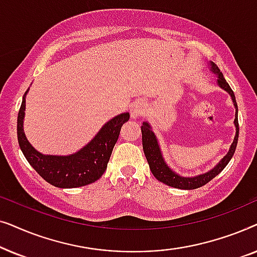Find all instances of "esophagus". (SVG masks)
<instances>
[{"instance_id":"esophagus-1","label":"esophagus","mask_w":257,"mask_h":257,"mask_svg":"<svg viewBox=\"0 0 257 257\" xmlns=\"http://www.w3.org/2000/svg\"><path fill=\"white\" fill-rule=\"evenodd\" d=\"M145 108L146 106L144 101H136V103H133L131 107V117L135 119L142 117L144 112H145Z\"/></svg>"}]
</instances>
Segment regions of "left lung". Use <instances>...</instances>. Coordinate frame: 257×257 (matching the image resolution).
Returning <instances> with one entry per match:
<instances>
[{
	"label": "left lung",
	"mask_w": 257,
	"mask_h": 257,
	"mask_svg": "<svg viewBox=\"0 0 257 257\" xmlns=\"http://www.w3.org/2000/svg\"><path fill=\"white\" fill-rule=\"evenodd\" d=\"M210 71L214 72L217 77V85H219L221 89L227 91L231 97V100L234 103L235 107V119L234 124L235 127H236V133H235L234 140L231 143L229 147V151L224 156L222 159L220 160V163L216 165L215 167L212 168V170L206 172V173L196 175V177H181L178 173L172 170L171 167H168V165L165 163L163 153H161L159 143H158V139L154 132L152 131V127L147 121H144L142 125V135H143V150L144 153H145V157L147 159V163L150 165V170L152 172V174L163 184L171 186V187L179 188V189H195L199 187H202L203 185H206L207 182H209L212 179L216 177L217 174H220L221 172L223 171V168L227 166L228 163H229L231 158H233L235 153V149H236L237 145V139H238V120H237V104L236 99H235V94L233 90L230 89L229 84L226 82L222 72L220 71V69L217 68L215 63L210 62Z\"/></svg>",
	"instance_id": "1"
}]
</instances>
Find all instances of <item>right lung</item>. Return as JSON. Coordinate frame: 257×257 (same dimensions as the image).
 <instances>
[{
  "mask_svg": "<svg viewBox=\"0 0 257 257\" xmlns=\"http://www.w3.org/2000/svg\"><path fill=\"white\" fill-rule=\"evenodd\" d=\"M28 91L29 89L24 93L17 115V139L28 163L45 181L59 188L82 187L97 181L106 171L121 126L130 119L128 112L110 119L94 138L76 153L70 156H45L34 149L23 131Z\"/></svg>",
  "mask_w": 257,
  "mask_h": 257,
  "instance_id": "add662e5",
  "label": "right lung"
}]
</instances>
